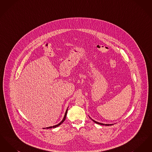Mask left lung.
<instances>
[{"instance_id": "obj_1", "label": "left lung", "mask_w": 152, "mask_h": 152, "mask_svg": "<svg viewBox=\"0 0 152 152\" xmlns=\"http://www.w3.org/2000/svg\"><path fill=\"white\" fill-rule=\"evenodd\" d=\"M91 118V117H90ZM91 120H93V121L95 123H96V124H100V125H106V126H109V125H112V124H102V123H99V122H97V121H94V120L93 119H92L91 118Z\"/></svg>"}]
</instances>
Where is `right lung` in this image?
<instances>
[{
	"label": "right lung",
	"instance_id": "1",
	"mask_svg": "<svg viewBox=\"0 0 152 152\" xmlns=\"http://www.w3.org/2000/svg\"><path fill=\"white\" fill-rule=\"evenodd\" d=\"M67 111H68V109H66V112H65V115H64V117L63 120H62L60 123H59V124H58L57 125H54V126H50V127H47V129H51V128H56V127L58 126L59 125H60L62 123H63V122L65 121V118H66V113H67Z\"/></svg>",
	"mask_w": 152,
	"mask_h": 152
}]
</instances>
